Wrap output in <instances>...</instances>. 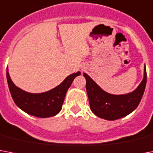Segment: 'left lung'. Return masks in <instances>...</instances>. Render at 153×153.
<instances>
[{"label": "left lung", "mask_w": 153, "mask_h": 153, "mask_svg": "<svg viewBox=\"0 0 153 153\" xmlns=\"http://www.w3.org/2000/svg\"><path fill=\"white\" fill-rule=\"evenodd\" d=\"M86 91L90 108L99 118L113 121L128 115L136 109L145 92L147 81L146 67H144V77L138 87L132 92L123 95H113L102 90L87 73Z\"/></svg>", "instance_id": "left-lung-1"}]
</instances>
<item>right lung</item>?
I'll list each match as a JSON object with an SVG mask.
<instances>
[{
    "mask_svg": "<svg viewBox=\"0 0 153 153\" xmlns=\"http://www.w3.org/2000/svg\"><path fill=\"white\" fill-rule=\"evenodd\" d=\"M80 72L68 76L59 85L42 93H30L15 85L7 69L8 88L15 103L19 109L38 118H50L59 113L64 102L65 96L73 80Z\"/></svg>",
    "mask_w": 153,
    "mask_h": 153,
    "instance_id": "1",
    "label": "right lung"
}]
</instances>
